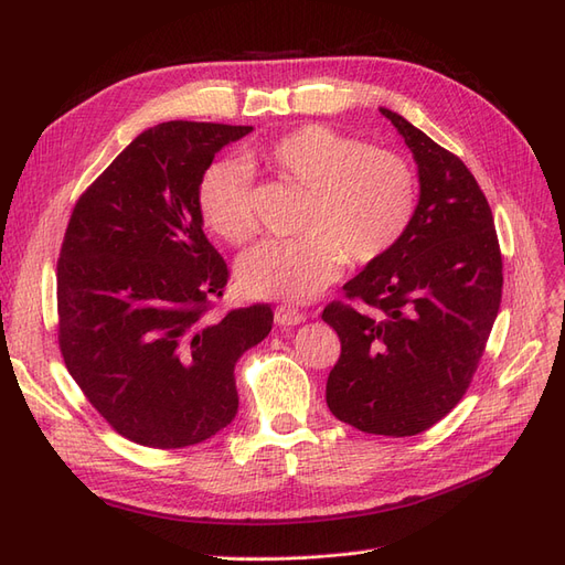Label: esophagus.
<instances>
[{
  "label": "esophagus",
  "instance_id": "esophagus-1",
  "mask_svg": "<svg viewBox=\"0 0 565 565\" xmlns=\"http://www.w3.org/2000/svg\"><path fill=\"white\" fill-rule=\"evenodd\" d=\"M273 318H276L278 324H299L306 320V313L292 309V306H278L276 313H273Z\"/></svg>",
  "mask_w": 565,
  "mask_h": 565
}]
</instances>
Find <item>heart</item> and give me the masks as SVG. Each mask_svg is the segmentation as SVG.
I'll list each match as a JSON object with an SVG mask.
<instances>
[{"mask_svg": "<svg viewBox=\"0 0 565 565\" xmlns=\"http://www.w3.org/2000/svg\"><path fill=\"white\" fill-rule=\"evenodd\" d=\"M243 161L210 164L198 185L202 221L231 245H247L259 228L249 169H266L311 193L301 221L303 241H268L241 259L237 280L249 297L309 301L339 278L347 259L358 266L380 262L413 226L417 174L393 150L306 125L245 148Z\"/></svg>", "mask_w": 565, "mask_h": 565, "instance_id": "obj_1", "label": "heart"}]
</instances>
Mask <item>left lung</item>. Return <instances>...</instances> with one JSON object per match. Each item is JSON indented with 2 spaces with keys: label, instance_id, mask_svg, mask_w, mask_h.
<instances>
[{
  "label": "left lung",
  "instance_id": "1",
  "mask_svg": "<svg viewBox=\"0 0 565 565\" xmlns=\"http://www.w3.org/2000/svg\"><path fill=\"white\" fill-rule=\"evenodd\" d=\"M419 169V204L396 249L344 285L322 320L341 341L330 413L377 436L431 429L465 396L502 301L490 204L455 152L382 108Z\"/></svg>",
  "mask_w": 565,
  "mask_h": 565
}]
</instances>
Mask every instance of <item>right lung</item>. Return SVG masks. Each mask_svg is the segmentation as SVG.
<instances>
[{
    "mask_svg": "<svg viewBox=\"0 0 565 565\" xmlns=\"http://www.w3.org/2000/svg\"><path fill=\"white\" fill-rule=\"evenodd\" d=\"M252 127L162 122L75 204L56 266L58 349L113 429L146 448L195 446L237 413L235 363L273 328L268 303L212 316L228 266L202 231L198 185Z\"/></svg>",
    "mask_w": 565,
    "mask_h": 565,
    "instance_id": "add662e5",
    "label": "right lung"
}]
</instances>
